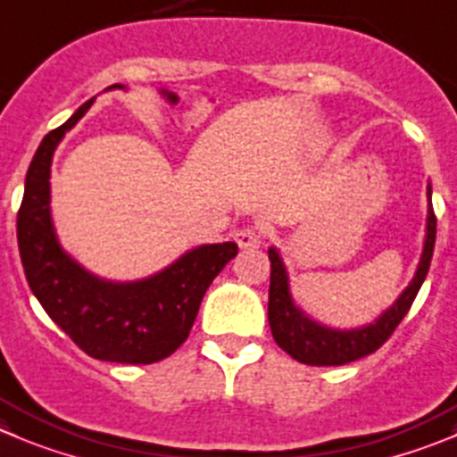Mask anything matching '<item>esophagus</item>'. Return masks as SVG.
Wrapping results in <instances>:
<instances>
[{
  "instance_id": "1",
  "label": "esophagus",
  "mask_w": 457,
  "mask_h": 457,
  "mask_svg": "<svg viewBox=\"0 0 457 457\" xmlns=\"http://www.w3.org/2000/svg\"><path fill=\"white\" fill-rule=\"evenodd\" d=\"M234 238H237L238 248H241V250H257L259 245L263 243L262 229H257V228L238 229V232L234 234Z\"/></svg>"
}]
</instances>
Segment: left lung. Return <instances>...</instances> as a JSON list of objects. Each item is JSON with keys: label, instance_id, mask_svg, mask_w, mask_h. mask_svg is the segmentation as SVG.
I'll return each mask as SVG.
<instances>
[{"label": "left lung", "instance_id": "8db88e82", "mask_svg": "<svg viewBox=\"0 0 457 457\" xmlns=\"http://www.w3.org/2000/svg\"><path fill=\"white\" fill-rule=\"evenodd\" d=\"M430 185L426 187L428 195V216H426V238L424 250H421L420 266H417L415 277L406 287V291L396 297L395 304L383 311L374 322L358 329H331V327L320 325L311 320L300 306L293 302L291 288H288V272L279 257V250H268L270 259V291H268V322L275 343L287 353H291L295 361L304 365H345L358 361V358L374 353L392 331L399 327L403 315L411 311L426 275H428L430 259H433L435 248V229H437V219H435L433 203H430Z\"/></svg>", "mask_w": 457, "mask_h": 457}]
</instances>
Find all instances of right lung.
Listing matches in <instances>:
<instances>
[{
  "mask_svg": "<svg viewBox=\"0 0 457 457\" xmlns=\"http://www.w3.org/2000/svg\"><path fill=\"white\" fill-rule=\"evenodd\" d=\"M123 89L110 85L108 89ZM94 99L46 135L33 155L17 212V245L33 295L87 356L128 365L157 363L189 336L200 302L229 259L234 241L198 245L164 270L137 281H108L62 250L51 220V160L65 132Z\"/></svg>",
  "mask_w": 457,
  "mask_h": 457,
  "instance_id": "obj_1",
  "label": "right lung"
}]
</instances>
